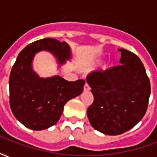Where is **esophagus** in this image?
Wrapping results in <instances>:
<instances>
[{"mask_svg":"<svg viewBox=\"0 0 157 157\" xmlns=\"http://www.w3.org/2000/svg\"><path fill=\"white\" fill-rule=\"evenodd\" d=\"M90 90V86H89L88 83L86 82L85 86H84V91H89Z\"/></svg>","mask_w":157,"mask_h":157,"instance_id":"esophagus-1","label":"esophagus"}]
</instances>
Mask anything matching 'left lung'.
Returning a JSON list of instances; mask_svg holds the SVG:
<instances>
[{"label":"left lung","mask_w":157,"mask_h":157,"mask_svg":"<svg viewBox=\"0 0 157 157\" xmlns=\"http://www.w3.org/2000/svg\"><path fill=\"white\" fill-rule=\"evenodd\" d=\"M120 65L90 72L86 82L94 100L87 109L93 128L105 135H121L141 120L148 108L151 83L137 55L124 48Z\"/></svg>","instance_id":"1"}]
</instances>
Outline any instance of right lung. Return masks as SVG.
Wrapping results in <instances>:
<instances>
[{"label": "right lung", "mask_w": 157, "mask_h": 157, "mask_svg": "<svg viewBox=\"0 0 157 157\" xmlns=\"http://www.w3.org/2000/svg\"><path fill=\"white\" fill-rule=\"evenodd\" d=\"M54 53L59 64L71 58L65 42L46 38L33 42L19 53L9 77V102L12 113L27 128L42 130L55 124L64 106L83 91L84 80L68 82L61 76L39 78L33 71V58L37 52Z\"/></svg>", "instance_id": "obj_1"}]
</instances>
